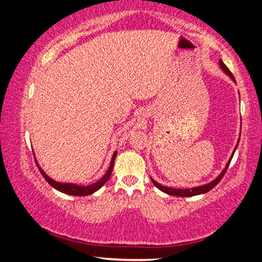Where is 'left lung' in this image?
<instances>
[{"label": "left lung", "instance_id": "1", "mask_svg": "<svg viewBox=\"0 0 262 262\" xmlns=\"http://www.w3.org/2000/svg\"><path fill=\"white\" fill-rule=\"evenodd\" d=\"M220 66H221L222 69L224 70V73H225V74H228V75H229V77H231V80H234V81H235L234 75L231 74V71L228 69V67L225 66V64H224L223 62H222V60H220ZM238 141H239V139H238ZM236 148H237V145H236ZM236 148H235V150H236ZM235 150H234V152H235ZM232 156H234V155H231L230 160H229V162L227 163V166H225V168L223 169V171H222V173H221L220 175H218V178L214 179L213 181H211L210 184H207V185H203V186H199V187L187 188V189H177V188L166 187V186H162V185L157 184V182H156L155 180H152V179H151V181H152V184L155 185L157 188L161 189V191L164 192V193H167V194H170V195H177V196H193V195L203 194V193H206V192H209L210 189H212V188L214 187V186H216V185L218 184V182H220V181L222 180V179H223L224 174L227 173V169H228L229 164H230V161H231V159H232Z\"/></svg>", "mask_w": 262, "mask_h": 262}]
</instances>
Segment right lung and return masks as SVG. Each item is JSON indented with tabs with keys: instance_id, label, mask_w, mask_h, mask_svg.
<instances>
[{
	"instance_id": "obj_1",
	"label": "right lung",
	"mask_w": 262,
	"mask_h": 262,
	"mask_svg": "<svg viewBox=\"0 0 262 262\" xmlns=\"http://www.w3.org/2000/svg\"><path fill=\"white\" fill-rule=\"evenodd\" d=\"M116 156H117V151L113 154L112 161H111L110 168H108V170L106 171V174L103 175V177L100 179L98 182H95V184H93L91 186H77L75 184H62V182H57L55 180H52V179H50L48 175L44 173V170H42L41 168L38 166V164H37V166H38L39 170H40V173H41L42 177H44L45 180L48 181L53 188L58 189L59 192L67 193V194H70V195H89V194H92V193L98 191L99 188H101L102 186L105 185L107 181H108V179L111 177V173H112L113 163H114V159H116Z\"/></svg>"
}]
</instances>
